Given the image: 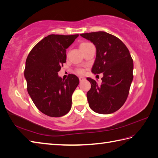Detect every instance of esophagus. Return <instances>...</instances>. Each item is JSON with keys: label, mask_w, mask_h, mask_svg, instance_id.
Masks as SVG:
<instances>
[{"label": "esophagus", "mask_w": 158, "mask_h": 158, "mask_svg": "<svg viewBox=\"0 0 158 158\" xmlns=\"http://www.w3.org/2000/svg\"><path fill=\"white\" fill-rule=\"evenodd\" d=\"M79 80H80V82H82V81H84V80H85V77H82V76H80Z\"/></svg>", "instance_id": "1"}]
</instances>
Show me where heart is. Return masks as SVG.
Listing matches in <instances>:
<instances>
[{
	"label": "heart",
	"mask_w": 158,
	"mask_h": 158,
	"mask_svg": "<svg viewBox=\"0 0 158 158\" xmlns=\"http://www.w3.org/2000/svg\"><path fill=\"white\" fill-rule=\"evenodd\" d=\"M90 44H91L89 43H81V44H80V49L81 50V49H82V48H85L86 47H88L89 45H90ZM78 72L79 73H80V74H82V73H84V70L80 69L78 70Z\"/></svg>",
	"instance_id": "heart-1"
}]
</instances>
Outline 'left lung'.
Instances as JSON below:
<instances>
[{"label":"left lung","instance_id":"1","mask_svg":"<svg viewBox=\"0 0 158 158\" xmlns=\"http://www.w3.org/2000/svg\"><path fill=\"white\" fill-rule=\"evenodd\" d=\"M80 35L96 47V58L91 72L103 74L101 85L92 78H86L91 85L86 94L89 107L98 114L114 113L125 103L132 82L131 54L119 38L105 31Z\"/></svg>","mask_w":158,"mask_h":158}]
</instances>
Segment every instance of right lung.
I'll return each mask as SVG.
<instances>
[{
  "label": "right lung",
  "instance_id": "add662e5",
  "mask_svg": "<svg viewBox=\"0 0 158 158\" xmlns=\"http://www.w3.org/2000/svg\"><path fill=\"white\" fill-rule=\"evenodd\" d=\"M79 36L51 34L35 45L26 61L27 90L36 107L51 117H61L72 107V96L79 84L76 75H58L66 62V49Z\"/></svg>",
  "mask_w": 158,
  "mask_h": 158
}]
</instances>
